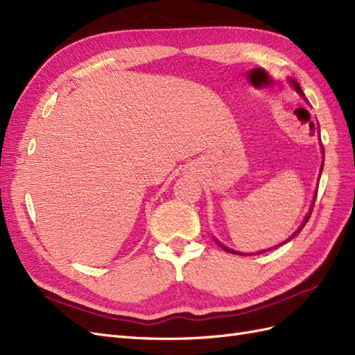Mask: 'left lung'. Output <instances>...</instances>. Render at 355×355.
Here are the masks:
<instances>
[{
    "label": "left lung",
    "instance_id": "8db88e82",
    "mask_svg": "<svg viewBox=\"0 0 355 355\" xmlns=\"http://www.w3.org/2000/svg\"><path fill=\"white\" fill-rule=\"evenodd\" d=\"M289 84L291 85H293V88L297 91V93L300 94V96H302L304 100H306V102H307V98L304 97V93H303V91H302V87H300V84L297 83V80L295 79H293V78H289ZM321 150H322V156H324V148L321 147ZM322 168H324V157H322V165H321V172H322ZM321 172H320V175H321ZM315 198H316V190H315V195H313V201H312V205H311V208H309V211H307V214H306V217H304V220L302 222V225H300L298 226V230L293 234V235H291V237L286 240V241H284V244L285 243H288L289 240H293L294 237H295V235L297 234H300V231H302L303 228H304V225L307 223V220H309V217H311V214H312V210H313V204H315ZM216 243L217 244H219V246L223 249V250H226V252H230V253H235V255H248V253H241V252H237V250H232V249H230V248H226V246H223V244H220L219 241H217L216 240ZM272 249H275V248H272ZM268 250H271V249H268ZM262 252H267V250H262ZM262 252H258V253H262ZM258 253H255V255H258Z\"/></svg>",
    "mask_w": 355,
    "mask_h": 355
}]
</instances>
